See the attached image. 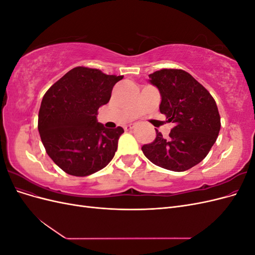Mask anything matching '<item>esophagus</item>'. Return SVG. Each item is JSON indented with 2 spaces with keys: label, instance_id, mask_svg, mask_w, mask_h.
Listing matches in <instances>:
<instances>
[{
  "label": "esophagus",
  "instance_id": "esophagus-1",
  "mask_svg": "<svg viewBox=\"0 0 255 255\" xmlns=\"http://www.w3.org/2000/svg\"><path fill=\"white\" fill-rule=\"evenodd\" d=\"M132 128H133V126H130V125H129V126H127V127L125 128L126 130H130Z\"/></svg>",
  "mask_w": 255,
  "mask_h": 255
}]
</instances>
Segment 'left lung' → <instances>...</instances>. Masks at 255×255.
<instances>
[{
    "instance_id": "8db88e82",
    "label": "left lung",
    "mask_w": 255,
    "mask_h": 255,
    "mask_svg": "<svg viewBox=\"0 0 255 255\" xmlns=\"http://www.w3.org/2000/svg\"><path fill=\"white\" fill-rule=\"evenodd\" d=\"M159 90V111L174 123L168 139L156 129L155 140L142 145L154 165L176 172L203 160L217 139L220 116L217 104L201 84L181 69H161L149 75Z\"/></svg>"
}]
</instances>
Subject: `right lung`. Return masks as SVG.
<instances>
[{"label":"right lung","instance_id":"right-lung-1","mask_svg":"<svg viewBox=\"0 0 255 255\" xmlns=\"http://www.w3.org/2000/svg\"><path fill=\"white\" fill-rule=\"evenodd\" d=\"M123 75L76 67L45 92L38 115V130L48 155L61 170L86 176L109 165L125 132L98 122L100 106L109 103Z\"/></svg>","mask_w":255,"mask_h":255}]
</instances>
